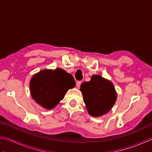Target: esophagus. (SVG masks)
I'll return each instance as SVG.
<instances>
[{"label": "esophagus", "mask_w": 152, "mask_h": 152, "mask_svg": "<svg viewBox=\"0 0 152 152\" xmlns=\"http://www.w3.org/2000/svg\"><path fill=\"white\" fill-rule=\"evenodd\" d=\"M81 83H82V82H81V81H78L76 82V86H77V88H80V85H81Z\"/></svg>", "instance_id": "1"}]
</instances>
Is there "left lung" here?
<instances>
[{"instance_id":"8db88e82","label":"left lung","mask_w":152,"mask_h":152,"mask_svg":"<svg viewBox=\"0 0 152 152\" xmlns=\"http://www.w3.org/2000/svg\"><path fill=\"white\" fill-rule=\"evenodd\" d=\"M89 114L99 117L110 110L117 98L113 83L99 75H93L89 82L80 86Z\"/></svg>"}]
</instances>
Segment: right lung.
<instances>
[{
	"instance_id": "1",
	"label": "right lung",
	"mask_w": 152,
	"mask_h": 152,
	"mask_svg": "<svg viewBox=\"0 0 152 152\" xmlns=\"http://www.w3.org/2000/svg\"><path fill=\"white\" fill-rule=\"evenodd\" d=\"M75 86L73 76L64 70L45 69L32 77L30 91L37 103L51 110L63 99L68 90Z\"/></svg>"
}]
</instances>
